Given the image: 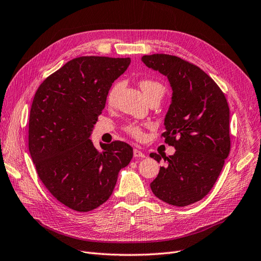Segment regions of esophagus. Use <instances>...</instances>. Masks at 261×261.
<instances>
[{
  "instance_id": "34e87169",
  "label": "esophagus",
  "mask_w": 261,
  "mask_h": 261,
  "mask_svg": "<svg viewBox=\"0 0 261 261\" xmlns=\"http://www.w3.org/2000/svg\"><path fill=\"white\" fill-rule=\"evenodd\" d=\"M134 156L135 158H145V153L141 151V150H139L138 148H135L134 149Z\"/></svg>"
}]
</instances>
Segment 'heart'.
Masks as SVG:
<instances>
[{
  "instance_id": "heart-1",
  "label": "heart",
  "mask_w": 261,
  "mask_h": 261,
  "mask_svg": "<svg viewBox=\"0 0 261 261\" xmlns=\"http://www.w3.org/2000/svg\"><path fill=\"white\" fill-rule=\"evenodd\" d=\"M120 86H121V84L117 83L112 87L111 89H110V91L108 93V100L110 102L114 99L116 92L118 91V89H120ZM139 86H140V89L143 90L144 94L146 96V98L151 97V96H153V94H160V96L162 97L164 91H165L164 86L161 83L151 81V80L141 81ZM126 132H127L129 135H132L135 138H141V136H143V130H141V127L138 124L128 125L127 127H126Z\"/></svg>"
}]
</instances>
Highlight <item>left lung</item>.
<instances>
[{
  "instance_id": "8db88e82",
  "label": "left lung",
  "mask_w": 261,
  "mask_h": 261,
  "mask_svg": "<svg viewBox=\"0 0 261 261\" xmlns=\"http://www.w3.org/2000/svg\"><path fill=\"white\" fill-rule=\"evenodd\" d=\"M141 61L169 80L172 98L162 136L176 150L169 156L150 153L167 162L150 187L162 201L185 207L211 191L230 152L227 101L198 66L169 54L144 55Z\"/></svg>"
}]
</instances>
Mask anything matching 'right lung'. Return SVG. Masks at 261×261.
I'll list each match as a JSON object with an SVG mask.
<instances>
[{"mask_svg":"<svg viewBox=\"0 0 261 261\" xmlns=\"http://www.w3.org/2000/svg\"><path fill=\"white\" fill-rule=\"evenodd\" d=\"M130 59L81 57L39 87L29 116V152L44 186L64 206L91 211L112 195L133 148L123 141L98 151L89 139L109 90Z\"/></svg>","mask_w":261,"mask_h":261,"instance_id":"right-lung-1","label":"right lung"}]
</instances>
